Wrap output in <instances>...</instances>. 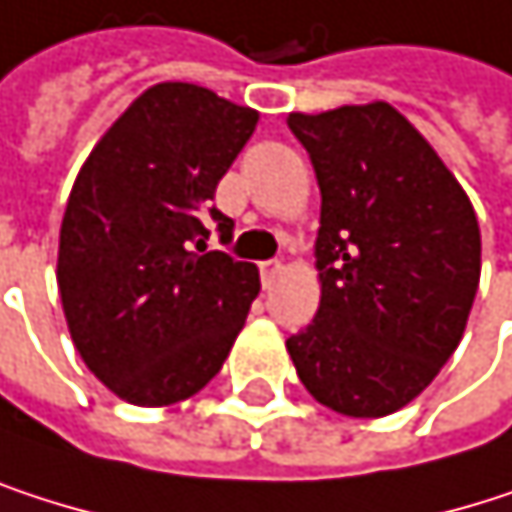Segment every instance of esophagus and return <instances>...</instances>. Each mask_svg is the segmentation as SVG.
Returning a JSON list of instances; mask_svg holds the SVG:
<instances>
[{
  "mask_svg": "<svg viewBox=\"0 0 512 512\" xmlns=\"http://www.w3.org/2000/svg\"><path fill=\"white\" fill-rule=\"evenodd\" d=\"M280 274H283V265L280 262H274V259L271 262H259V277H262V286L265 289H271Z\"/></svg>",
  "mask_w": 512,
  "mask_h": 512,
  "instance_id": "34e87169",
  "label": "esophagus"
}]
</instances>
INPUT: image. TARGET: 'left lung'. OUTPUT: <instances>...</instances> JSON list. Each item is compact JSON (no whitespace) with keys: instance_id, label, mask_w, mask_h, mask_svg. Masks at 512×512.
<instances>
[{"instance_id":"obj_1","label":"left lung","mask_w":512,"mask_h":512,"mask_svg":"<svg viewBox=\"0 0 512 512\" xmlns=\"http://www.w3.org/2000/svg\"><path fill=\"white\" fill-rule=\"evenodd\" d=\"M319 190L313 325L286 340L310 396L384 417L456 352L480 283L474 205L438 151L387 101L289 113Z\"/></svg>"}]
</instances>
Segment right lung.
<instances>
[{
    "label": "right lung",
    "instance_id": "obj_1",
    "mask_svg": "<svg viewBox=\"0 0 512 512\" xmlns=\"http://www.w3.org/2000/svg\"><path fill=\"white\" fill-rule=\"evenodd\" d=\"M259 113L193 83L145 89L95 142L71 187L56 280L83 364L119 399L160 408L211 382L262 283L205 253L211 199Z\"/></svg>",
    "mask_w": 512,
    "mask_h": 512
}]
</instances>
